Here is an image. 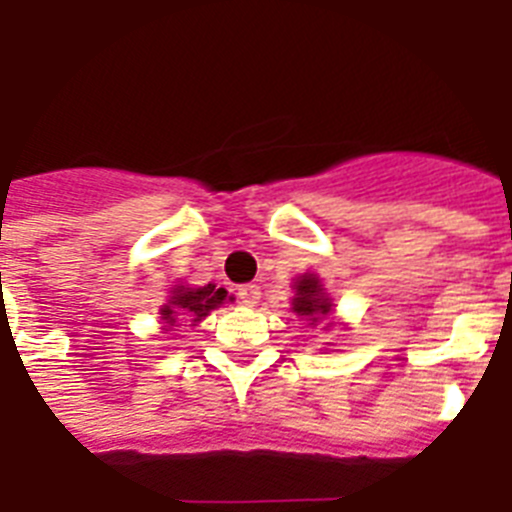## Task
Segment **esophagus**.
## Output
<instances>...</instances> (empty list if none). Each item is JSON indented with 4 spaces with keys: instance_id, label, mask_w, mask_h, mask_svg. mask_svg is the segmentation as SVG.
<instances>
[{
    "instance_id": "obj_1",
    "label": "esophagus",
    "mask_w": 512,
    "mask_h": 512,
    "mask_svg": "<svg viewBox=\"0 0 512 512\" xmlns=\"http://www.w3.org/2000/svg\"><path fill=\"white\" fill-rule=\"evenodd\" d=\"M239 299H242V305L255 307L257 302H260V286H257V284L239 286Z\"/></svg>"
}]
</instances>
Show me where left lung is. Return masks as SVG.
Segmentation results:
<instances>
[{"label":"left lung","mask_w":512,"mask_h":512,"mask_svg":"<svg viewBox=\"0 0 512 512\" xmlns=\"http://www.w3.org/2000/svg\"><path fill=\"white\" fill-rule=\"evenodd\" d=\"M294 289H297V294L292 299L294 313L302 315L305 321H310L307 326H318V323L326 321L334 305H331V297L323 292L321 278L315 276V273H305V276H299L294 281Z\"/></svg>","instance_id":"left-lung-1"}]
</instances>
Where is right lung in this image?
Instances as JSON below:
<instances>
[{
    "mask_svg": "<svg viewBox=\"0 0 512 512\" xmlns=\"http://www.w3.org/2000/svg\"><path fill=\"white\" fill-rule=\"evenodd\" d=\"M228 297L226 289H218L215 284L207 286H197V289H191V286H176L173 292H170L168 305L160 307V321L165 326H173L178 321H191V326H197L202 318L213 313L215 307H220Z\"/></svg>",
    "mask_w": 512,
    "mask_h": 512,
    "instance_id": "add662e5",
    "label": "right lung"
}]
</instances>
